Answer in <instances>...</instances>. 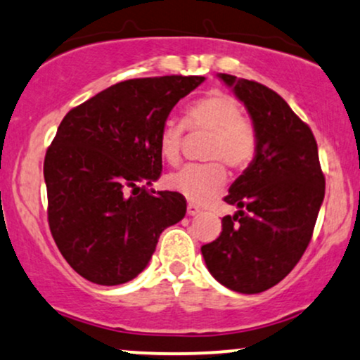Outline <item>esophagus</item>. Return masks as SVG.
<instances>
[{
	"label": "esophagus",
	"mask_w": 360,
	"mask_h": 360,
	"mask_svg": "<svg viewBox=\"0 0 360 360\" xmlns=\"http://www.w3.org/2000/svg\"><path fill=\"white\" fill-rule=\"evenodd\" d=\"M198 212H200V207L195 205V204H188L187 205V214L188 215H197Z\"/></svg>",
	"instance_id": "34e87169"
}]
</instances>
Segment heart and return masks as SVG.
Segmentation results:
<instances>
[{"label":"heart","instance_id":"obj_1","mask_svg":"<svg viewBox=\"0 0 360 360\" xmlns=\"http://www.w3.org/2000/svg\"><path fill=\"white\" fill-rule=\"evenodd\" d=\"M184 124L190 131H207L204 158L207 163L187 165L172 173L167 187L184 195L193 204H207L217 195L227 181L222 163L234 170H244L257 153V133L255 124L243 116V108L227 92L214 89L198 97L185 109ZM180 122L167 121L160 129L158 151L168 165L181 158L185 128Z\"/></svg>","mask_w":360,"mask_h":360}]
</instances>
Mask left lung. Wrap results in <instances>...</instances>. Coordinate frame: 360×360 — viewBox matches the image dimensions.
<instances>
[{
	"label": "left lung",
	"instance_id": "left-lung-1",
	"mask_svg": "<svg viewBox=\"0 0 360 360\" xmlns=\"http://www.w3.org/2000/svg\"><path fill=\"white\" fill-rule=\"evenodd\" d=\"M246 105L257 153L231 185L222 232L202 246L207 268L232 291L255 295L278 285L302 259L325 197L319 148L307 122L280 94L255 80L219 74Z\"/></svg>",
	"mask_w": 360,
	"mask_h": 360
}]
</instances>
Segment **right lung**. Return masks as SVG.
Returning a JSON list of instances; mask_svg holds the SVG:
<instances>
[{
	"label": "right lung",
	"mask_w": 360,
	"mask_h": 360,
	"mask_svg": "<svg viewBox=\"0 0 360 360\" xmlns=\"http://www.w3.org/2000/svg\"><path fill=\"white\" fill-rule=\"evenodd\" d=\"M202 75L129 79L70 109L44 163L49 226L74 271L96 285L136 278L187 200L139 187L162 173L158 136Z\"/></svg>",
	"instance_id": "add662e5"
}]
</instances>
